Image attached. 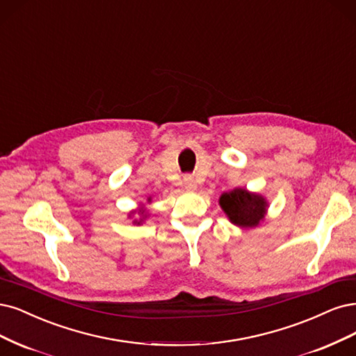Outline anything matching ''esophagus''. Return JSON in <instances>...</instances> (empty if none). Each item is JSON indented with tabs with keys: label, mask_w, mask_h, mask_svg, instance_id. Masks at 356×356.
<instances>
[{
	"label": "esophagus",
	"mask_w": 356,
	"mask_h": 356,
	"mask_svg": "<svg viewBox=\"0 0 356 356\" xmlns=\"http://www.w3.org/2000/svg\"><path fill=\"white\" fill-rule=\"evenodd\" d=\"M184 187H186L187 190H195V187H197V186H195V181L191 175L184 177Z\"/></svg>",
	"instance_id": "1"
}]
</instances>
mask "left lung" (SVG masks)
Here are the masks:
<instances>
[{"label": "left lung", "instance_id": "1", "mask_svg": "<svg viewBox=\"0 0 356 356\" xmlns=\"http://www.w3.org/2000/svg\"><path fill=\"white\" fill-rule=\"evenodd\" d=\"M219 206L231 224L246 229L264 222L269 204L262 194L237 187L220 194Z\"/></svg>", "mask_w": 356, "mask_h": 356}]
</instances>
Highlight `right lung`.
Instances as JSON below:
<instances>
[{
    "mask_svg": "<svg viewBox=\"0 0 356 356\" xmlns=\"http://www.w3.org/2000/svg\"><path fill=\"white\" fill-rule=\"evenodd\" d=\"M147 203H152V197H149V199H147ZM136 213H138V216H139L138 218H134V220H132V224H136V225H141L143 222H144V219L147 218V209H145V204H140V207H138V209H136V211H131L129 212V215H128V218H133V215Z\"/></svg>",
    "mask_w": 356,
    "mask_h": 356,
    "instance_id": "1",
    "label": "right lung"
}]
</instances>
